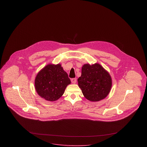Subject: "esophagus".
<instances>
[{"label":"esophagus","instance_id":"34e87169","mask_svg":"<svg viewBox=\"0 0 147 147\" xmlns=\"http://www.w3.org/2000/svg\"><path fill=\"white\" fill-rule=\"evenodd\" d=\"M76 81H77V80H76V78L71 79V82H72V83H73V84H75V83H76Z\"/></svg>","mask_w":147,"mask_h":147}]
</instances>
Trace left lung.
<instances>
[{
    "label": "left lung",
    "mask_w": 147,
    "mask_h": 147,
    "mask_svg": "<svg viewBox=\"0 0 147 147\" xmlns=\"http://www.w3.org/2000/svg\"><path fill=\"white\" fill-rule=\"evenodd\" d=\"M78 82L84 97L94 102L107 97L112 86L110 74L98 63L84 64L82 68V75Z\"/></svg>",
    "instance_id": "8db88e82"
}]
</instances>
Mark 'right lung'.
Returning a JSON list of instances; mask_svg holds the SVG:
<instances>
[{
  "label": "right lung",
  "mask_w": 147,
  "mask_h": 147,
  "mask_svg": "<svg viewBox=\"0 0 147 147\" xmlns=\"http://www.w3.org/2000/svg\"><path fill=\"white\" fill-rule=\"evenodd\" d=\"M69 84L71 80L61 64H47L37 74L34 81L38 94L49 101L58 100Z\"/></svg>",
  "instance_id": "right-lung-1"
}]
</instances>
